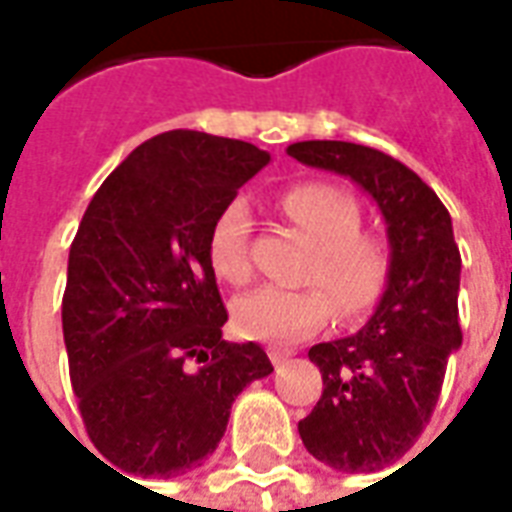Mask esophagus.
<instances>
[{
	"mask_svg": "<svg viewBox=\"0 0 512 512\" xmlns=\"http://www.w3.org/2000/svg\"><path fill=\"white\" fill-rule=\"evenodd\" d=\"M268 359L274 362V367H282L290 359V351H279V348H271V351H268Z\"/></svg>",
	"mask_w": 512,
	"mask_h": 512,
	"instance_id": "34e87169",
	"label": "esophagus"
}]
</instances>
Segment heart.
Masks as SVG:
<instances>
[{"instance_id": "obj_1", "label": "heart", "mask_w": 512, "mask_h": 512, "mask_svg": "<svg viewBox=\"0 0 512 512\" xmlns=\"http://www.w3.org/2000/svg\"><path fill=\"white\" fill-rule=\"evenodd\" d=\"M282 208L318 244L307 279L322 288H263L235 301L233 323L241 337L288 348L332 321L334 304L345 321H356L384 296L392 257L384 238L362 233V208L351 191L332 183H299L282 194ZM213 274L230 285L252 277L249 208L244 200L224 205L208 233Z\"/></svg>"}]
</instances>
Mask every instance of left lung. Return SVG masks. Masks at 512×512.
Instances as JSON below:
<instances>
[{"label":"left lung","instance_id":"8db88e82","mask_svg":"<svg viewBox=\"0 0 512 512\" xmlns=\"http://www.w3.org/2000/svg\"><path fill=\"white\" fill-rule=\"evenodd\" d=\"M301 164L365 189L386 222L392 271L376 312L351 337L310 348L323 395L299 436L337 472H376L406 455L439 400L452 351L461 348V252L452 219L417 172L354 142L312 139L288 147Z\"/></svg>","mask_w":512,"mask_h":512}]
</instances>
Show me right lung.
<instances>
[{"instance_id":"obj_1","label":"right lung","mask_w":512,"mask_h":512,"mask_svg":"<svg viewBox=\"0 0 512 512\" xmlns=\"http://www.w3.org/2000/svg\"><path fill=\"white\" fill-rule=\"evenodd\" d=\"M271 156L167 131L87 205L68 257L62 334L90 439L117 469L175 477L202 466L246 384L274 373L257 343H227L208 233Z\"/></svg>"}]
</instances>
